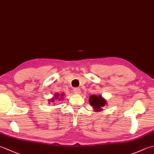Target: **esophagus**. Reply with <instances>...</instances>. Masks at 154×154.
Here are the masks:
<instances>
[{
  "label": "esophagus",
  "mask_w": 154,
  "mask_h": 154,
  "mask_svg": "<svg viewBox=\"0 0 154 154\" xmlns=\"http://www.w3.org/2000/svg\"><path fill=\"white\" fill-rule=\"evenodd\" d=\"M73 93L75 94H79L81 93V89L79 88L76 87V88H74L73 89Z\"/></svg>",
  "instance_id": "34e87169"
}]
</instances>
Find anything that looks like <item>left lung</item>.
Returning <instances> with one entry per match:
<instances>
[{
    "label": "left lung",
    "instance_id": "left-lung-1",
    "mask_svg": "<svg viewBox=\"0 0 154 154\" xmlns=\"http://www.w3.org/2000/svg\"><path fill=\"white\" fill-rule=\"evenodd\" d=\"M89 99L91 106H93L96 110H100L101 107L104 106L106 104V101L102 99L100 95L99 97L96 95H91Z\"/></svg>",
    "mask_w": 154,
    "mask_h": 154
}]
</instances>
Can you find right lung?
I'll return each mask as SVG.
<instances>
[{
  "mask_svg": "<svg viewBox=\"0 0 154 154\" xmlns=\"http://www.w3.org/2000/svg\"><path fill=\"white\" fill-rule=\"evenodd\" d=\"M58 96H59V95H58V94H57V95H55V99H57V98H58ZM52 100V101H54V100Z\"/></svg>",
  "mask_w": 154,
  "mask_h": 154,
  "instance_id": "add662e5",
  "label": "right lung"
}]
</instances>
